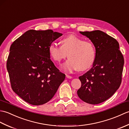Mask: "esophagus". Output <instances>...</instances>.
I'll return each mask as SVG.
<instances>
[{"mask_svg": "<svg viewBox=\"0 0 129 129\" xmlns=\"http://www.w3.org/2000/svg\"><path fill=\"white\" fill-rule=\"evenodd\" d=\"M66 77H67L68 79H72V76L69 75H66Z\"/></svg>", "mask_w": 129, "mask_h": 129, "instance_id": "esophagus-1", "label": "esophagus"}]
</instances>
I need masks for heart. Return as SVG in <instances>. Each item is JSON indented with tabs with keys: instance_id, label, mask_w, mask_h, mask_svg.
<instances>
[{
	"instance_id": "obj_1",
	"label": "heart",
	"mask_w": 129,
	"mask_h": 129,
	"mask_svg": "<svg viewBox=\"0 0 129 129\" xmlns=\"http://www.w3.org/2000/svg\"><path fill=\"white\" fill-rule=\"evenodd\" d=\"M61 45L51 43L49 46V53L54 61L60 62L68 54L69 59L61 65L67 73L79 69L80 71L89 69L94 64L96 50L90 42L74 35H70L61 40Z\"/></svg>"
}]
</instances>
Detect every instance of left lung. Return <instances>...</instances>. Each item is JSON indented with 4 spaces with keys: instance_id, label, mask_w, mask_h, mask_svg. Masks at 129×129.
Listing matches in <instances>:
<instances>
[{
    "instance_id": "left-lung-1",
    "label": "left lung",
    "mask_w": 129,
    "mask_h": 129,
    "mask_svg": "<svg viewBox=\"0 0 129 129\" xmlns=\"http://www.w3.org/2000/svg\"><path fill=\"white\" fill-rule=\"evenodd\" d=\"M95 46L96 57L92 67L79 78L81 86L77 94L81 100L92 105L104 102L119 88L124 59L119 44L102 31H80Z\"/></svg>"
}]
</instances>
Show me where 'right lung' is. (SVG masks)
<instances>
[{"label": "right lung", "instance_id": "add662e5", "mask_svg": "<svg viewBox=\"0 0 129 129\" xmlns=\"http://www.w3.org/2000/svg\"><path fill=\"white\" fill-rule=\"evenodd\" d=\"M62 34L29 30L10 46L7 62L13 90L26 102L40 105L55 94L65 75L50 60L49 46Z\"/></svg>", "mask_w": 129, "mask_h": 129}]
</instances>
